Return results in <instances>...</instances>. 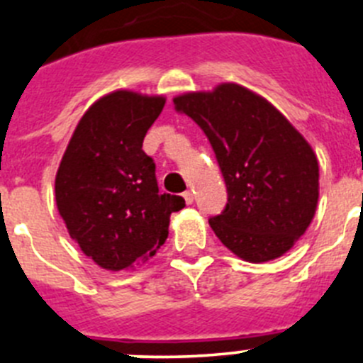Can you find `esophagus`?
<instances>
[{"label": "esophagus", "mask_w": 363, "mask_h": 363, "mask_svg": "<svg viewBox=\"0 0 363 363\" xmlns=\"http://www.w3.org/2000/svg\"><path fill=\"white\" fill-rule=\"evenodd\" d=\"M184 198H185V201H187V203L191 205L192 201H194V192H192V191H185L184 192Z\"/></svg>", "instance_id": "obj_1"}]
</instances>
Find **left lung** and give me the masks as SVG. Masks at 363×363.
<instances>
[{"instance_id":"obj_1","label":"left lung","mask_w":363,"mask_h":363,"mask_svg":"<svg viewBox=\"0 0 363 363\" xmlns=\"http://www.w3.org/2000/svg\"><path fill=\"white\" fill-rule=\"evenodd\" d=\"M174 107L203 130L225 179V209L209 220L220 242L252 264L285 255L318 203V160L306 138L236 83L176 96Z\"/></svg>"}]
</instances>
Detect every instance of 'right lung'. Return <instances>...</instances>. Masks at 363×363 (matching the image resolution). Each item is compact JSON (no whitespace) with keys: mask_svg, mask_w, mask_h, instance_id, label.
<instances>
[{"mask_svg":"<svg viewBox=\"0 0 363 363\" xmlns=\"http://www.w3.org/2000/svg\"><path fill=\"white\" fill-rule=\"evenodd\" d=\"M163 96L116 91L83 114L56 174V205L70 238L107 271L156 255L182 196L160 194L143 138L163 111Z\"/></svg>","mask_w":363,"mask_h":363,"instance_id":"right-lung-1","label":"right lung"}]
</instances>
